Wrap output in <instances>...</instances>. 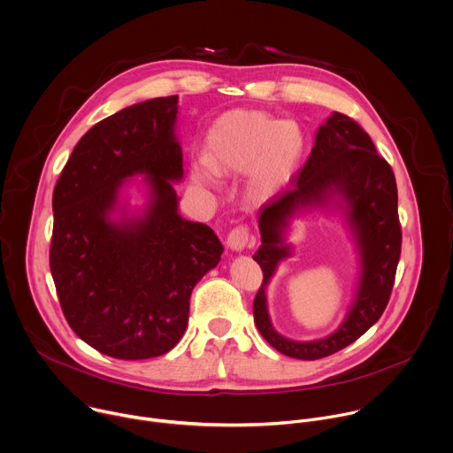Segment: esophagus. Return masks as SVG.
<instances>
[{
	"mask_svg": "<svg viewBox=\"0 0 453 453\" xmlns=\"http://www.w3.org/2000/svg\"><path fill=\"white\" fill-rule=\"evenodd\" d=\"M249 240H250L249 227L240 224V226H236V227H233L229 231V234H227V247L231 250H234V252H242L247 247Z\"/></svg>",
	"mask_w": 453,
	"mask_h": 453,
	"instance_id": "34e87169",
	"label": "esophagus"
}]
</instances>
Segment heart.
<instances>
[{"instance_id": "b5f03b06", "label": "heart", "mask_w": 453, "mask_h": 453, "mask_svg": "<svg viewBox=\"0 0 453 453\" xmlns=\"http://www.w3.org/2000/svg\"><path fill=\"white\" fill-rule=\"evenodd\" d=\"M305 153V134L295 119L259 111L222 114L208 134V158L199 160L194 180L213 185L217 174L250 171L249 190L257 199L280 192L296 174Z\"/></svg>"}]
</instances>
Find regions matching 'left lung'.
Masks as SVG:
<instances>
[{"mask_svg": "<svg viewBox=\"0 0 453 453\" xmlns=\"http://www.w3.org/2000/svg\"><path fill=\"white\" fill-rule=\"evenodd\" d=\"M337 200L356 234L363 273L354 307L345 323L319 342L296 343L277 334L265 309L264 289L278 263L290 255L283 233L302 209L326 207ZM261 247L254 261L263 284L254 298V323L270 346L286 357L318 360L360 339L385 312L401 257L403 233L397 211V183L390 164L378 155L369 134L349 116L334 112L316 134L314 148L291 188L259 210Z\"/></svg>", "mask_w": 453, "mask_h": 453, "instance_id": "8db88e82", "label": "left lung"}]
</instances>
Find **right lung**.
<instances>
[{"instance_id":"1","label":"right lung","mask_w":453,"mask_h":453,"mask_svg":"<svg viewBox=\"0 0 453 453\" xmlns=\"http://www.w3.org/2000/svg\"><path fill=\"white\" fill-rule=\"evenodd\" d=\"M176 114L173 95L98 121L52 192L49 266L61 311L79 339L118 360L160 357L180 342L192 289L224 252L211 227L178 213ZM134 173L149 176V204L141 218L112 221L117 192Z\"/></svg>"}]
</instances>
